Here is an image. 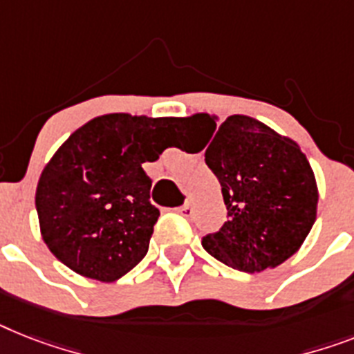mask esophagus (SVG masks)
<instances>
[{"mask_svg":"<svg viewBox=\"0 0 354 354\" xmlns=\"http://www.w3.org/2000/svg\"><path fill=\"white\" fill-rule=\"evenodd\" d=\"M177 212L183 215V217H192V213H194V208H192V203H184Z\"/></svg>","mask_w":354,"mask_h":354,"instance_id":"esophagus-1","label":"esophagus"}]
</instances>
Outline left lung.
Masks as SVG:
<instances>
[{
  "mask_svg": "<svg viewBox=\"0 0 354 354\" xmlns=\"http://www.w3.org/2000/svg\"><path fill=\"white\" fill-rule=\"evenodd\" d=\"M183 122L208 130L204 160L227 209L221 230L203 236L204 250L244 273L288 261L317 218V183L299 145L246 115H232L218 128L208 113Z\"/></svg>",
  "mask_w": 354,
  "mask_h": 354,
  "instance_id": "left-lung-1",
  "label": "left lung"
}]
</instances>
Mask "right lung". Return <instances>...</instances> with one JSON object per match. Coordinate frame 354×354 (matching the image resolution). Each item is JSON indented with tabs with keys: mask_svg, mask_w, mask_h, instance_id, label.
I'll return each instance as SVG.
<instances>
[{
	"mask_svg": "<svg viewBox=\"0 0 354 354\" xmlns=\"http://www.w3.org/2000/svg\"><path fill=\"white\" fill-rule=\"evenodd\" d=\"M179 122L108 113L55 151L37 183L36 209L43 241L70 270L113 282L145 259L159 209L142 162L159 159Z\"/></svg>",
	"mask_w": 354,
	"mask_h": 354,
	"instance_id": "1",
	"label": "right lung"
}]
</instances>
